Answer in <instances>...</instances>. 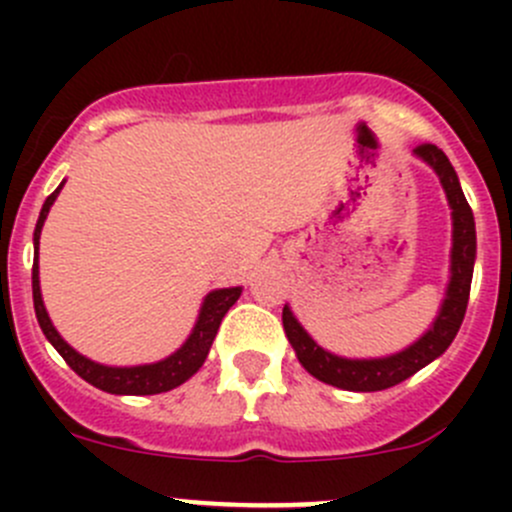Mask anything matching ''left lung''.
<instances>
[{
    "mask_svg": "<svg viewBox=\"0 0 512 512\" xmlns=\"http://www.w3.org/2000/svg\"><path fill=\"white\" fill-rule=\"evenodd\" d=\"M414 153L421 160H426L436 170L443 190H446L448 205H451L453 218V247H451V280H448L446 299H443L438 317L433 319L431 329L423 334L418 342L406 347L404 352L381 356V359H344L327 349L319 347L302 324L294 319L292 309H282V324L285 334L297 354L299 364L314 376V379L332 384L337 389L347 391H384L391 386L401 384L409 376H414L418 369L438 359L451 342L456 339L461 329L463 317H466L468 294H471L473 280V262H476V220L473 210L463 195L458 175L453 170L451 160L446 153L433 143H421L414 148Z\"/></svg>",
    "mask_w": 512,
    "mask_h": 512,
    "instance_id": "left-lung-1",
    "label": "left lung"
}]
</instances>
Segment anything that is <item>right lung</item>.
Segmentation results:
<instances>
[{
    "label": "right lung",
    "instance_id": "right-lung-1",
    "mask_svg": "<svg viewBox=\"0 0 512 512\" xmlns=\"http://www.w3.org/2000/svg\"><path fill=\"white\" fill-rule=\"evenodd\" d=\"M64 188V183L54 190V193L46 198L44 208H41L39 220H36L34 230V267H32V292H34V312L39 319V327L44 332V337L49 339L51 347L64 356L66 364L76 371L84 381H89L96 389L108 391V394H123V396H151V394H163V391L175 389L183 381H188L195 371L203 366V361L208 359L210 347H213V339L218 334L220 322L227 314V309L237 302L242 287H227V289H215L205 297L203 307H200L198 322H195L193 332L185 339L183 347L175 354H170L168 359L156 361V364H141V366H103L96 361L86 359L84 354L76 352L74 347L61 339V334L56 332L54 324H51L49 314H46L44 299H41V287H39V265H36V257H39V237L41 227H44L49 208L54 205L56 195Z\"/></svg>",
    "mask_w": 512,
    "mask_h": 512
}]
</instances>
